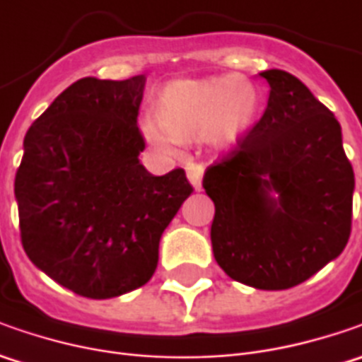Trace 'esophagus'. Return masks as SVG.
Returning a JSON list of instances; mask_svg holds the SVG:
<instances>
[{
  "instance_id": "esophagus-1",
  "label": "esophagus",
  "mask_w": 362,
  "mask_h": 362,
  "mask_svg": "<svg viewBox=\"0 0 362 362\" xmlns=\"http://www.w3.org/2000/svg\"><path fill=\"white\" fill-rule=\"evenodd\" d=\"M185 169H187V177H189V181L193 183V187L202 189V177H203L202 165H199V163H189Z\"/></svg>"
}]
</instances>
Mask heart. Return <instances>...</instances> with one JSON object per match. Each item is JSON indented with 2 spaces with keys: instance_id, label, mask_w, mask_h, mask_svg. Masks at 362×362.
Listing matches in <instances>:
<instances>
[{
  "instance_id": "obj_1",
  "label": "heart",
  "mask_w": 362,
  "mask_h": 362,
  "mask_svg": "<svg viewBox=\"0 0 362 362\" xmlns=\"http://www.w3.org/2000/svg\"><path fill=\"white\" fill-rule=\"evenodd\" d=\"M257 103V88L243 76L175 80L160 92L157 119L143 120V132L163 153H173L179 141L203 134L230 145L250 129Z\"/></svg>"
}]
</instances>
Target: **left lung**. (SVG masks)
Wrapping results in <instances>:
<instances>
[{
  "label": "left lung",
  "instance_id": "obj_1",
  "mask_svg": "<svg viewBox=\"0 0 362 362\" xmlns=\"http://www.w3.org/2000/svg\"><path fill=\"white\" fill-rule=\"evenodd\" d=\"M262 78L270 84L264 115L207 167L203 189L216 205L219 268L257 290H286L341 256L353 228L355 173L327 106L284 70Z\"/></svg>",
  "mask_w": 362,
  "mask_h": 362
}]
</instances>
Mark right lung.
<instances>
[{
    "label": "right lung",
    "instance_id": "1",
    "mask_svg": "<svg viewBox=\"0 0 362 362\" xmlns=\"http://www.w3.org/2000/svg\"><path fill=\"white\" fill-rule=\"evenodd\" d=\"M145 76L82 78L25 132L16 173L28 257L78 296L105 300L146 284L159 240L193 193L183 169L139 163Z\"/></svg>",
    "mask_w": 362,
    "mask_h": 362
}]
</instances>
